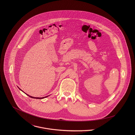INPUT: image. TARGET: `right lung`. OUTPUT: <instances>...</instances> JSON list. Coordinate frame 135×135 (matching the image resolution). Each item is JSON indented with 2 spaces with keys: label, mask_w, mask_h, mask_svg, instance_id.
I'll use <instances>...</instances> for the list:
<instances>
[{
  "label": "right lung",
  "mask_w": 135,
  "mask_h": 135,
  "mask_svg": "<svg viewBox=\"0 0 135 135\" xmlns=\"http://www.w3.org/2000/svg\"><path fill=\"white\" fill-rule=\"evenodd\" d=\"M20 89V88H19ZM21 90H22L21 89H20ZM27 96H28L30 97H31V98H34V99H44V98H46L48 96H46V97H42V98H38V97H32V96H29L28 95H27V94H26Z\"/></svg>",
  "instance_id": "right-lung-1"
}]
</instances>
